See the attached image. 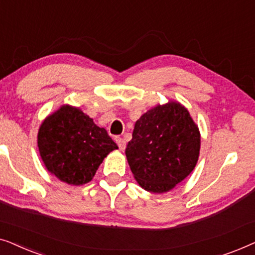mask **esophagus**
<instances>
[{
  "label": "esophagus",
  "mask_w": 255,
  "mask_h": 255,
  "mask_svg": "<svg viewBox=\"0 0 255 255\" xmlns=\"http://www.w3.org/2000/svg\"><path fill=\"white\" fill-rule=\"evenodd\" d=\"M116 142L121 151H124L125 147H127V141H125V139L122 137H116Z\"/></svg>",
  "instance_id": "34e87169"
}]
</instances>
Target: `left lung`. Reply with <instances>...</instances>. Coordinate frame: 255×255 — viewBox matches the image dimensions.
Masks as SVG:
<instances>
[{"label":"left lung","mask_w":255,"mask_h":255,"mask_svg":"<svg viewBox=\"0 0 255 255\" xmlns=\"http://www.w3.org/2000/svg\"><path fill=\"white\" fill-rule=\"evenodd\" d=\"M200 147V131L189 111L170 101L135 122L125 154L139 186L161 194L193 172Z\"/></svg>","instance_id":"left-lung-1"}]
</instances>
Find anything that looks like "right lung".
<instances>
[{
    "label": "right lung",
    "mask_w": 255,
    "mask_h": 255,
    "mask_svg": "<svg viewBox=\"0 0 255 255\" xmlns=\"http://www.w3.org/2000/svg\"><path fill=\"white\" fill-rule=\"evenodd\" d=\"M38 148L48 172L62 182L80 186L92 181L103 159L118 146L88 115L62 106L41 123Z\"/></svg>",
    "instance_id": "add662e5"
}]
</instances>
